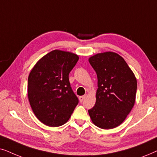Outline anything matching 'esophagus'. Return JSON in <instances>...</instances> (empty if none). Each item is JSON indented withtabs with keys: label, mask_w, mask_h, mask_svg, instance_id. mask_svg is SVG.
<instances>
[{
	"label": "esophagus",
	"mask_w": 157,
	"mask_h": 157,
	"mask_svg": "<svg viewBox=\"0 0 157 157\" xmlns=\"http://www.w3.org/2000/svg\"><path fill=\"white\" fill-rule=\"evenodd\" d=\"M85 97H86V96H85V95L80 96V97H79V100H80V101L81 102V103H82V102L83 101V100H84V99L85 98Z\"/></svg>",
	"instance_id": "obj_1"
}]
</instances>
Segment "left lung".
Returning a JSON list of instances; mask_svg holds the SVG:
<instances>
[{"label":"left lung","instance_id":"obj_1","mask_svg":"<svg viewBox=\"0 0 157 157\" xmlns=\"http://www.w3.org/2000/svg\"><path fill=\"white\" fill-rule=\"evenodd\" d=\"M98 77L96 102L88 110L92 121L103 129H111L124 122L136 100L137 81L124 58L112 52L89 58Z\"/></svg>","mask_w":157,"mask_h":157}]
</instances>
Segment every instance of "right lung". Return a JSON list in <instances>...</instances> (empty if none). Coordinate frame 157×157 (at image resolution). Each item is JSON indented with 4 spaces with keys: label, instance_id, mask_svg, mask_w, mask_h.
I'll list each match as a JSON object with an SVG mask.
<instances>
[{
    "label": "right lung",
    "instance_id": "right-lung-1",
    "mask_svg": "<svg viewBox=\"0 0 157 157\" xmlns=\"http://www.w3.org/2000/svg\"><path fill=\"white\" fill-rule=\"evenodd\" d=\"M78 59L72 52L53 50L36 62L29 75L31 107L37 118L48 126L67 122L79 103L69 80Z\"/></svg>",
    "mask_w": 157,
    "mask_h": 157
}]
</instances>
